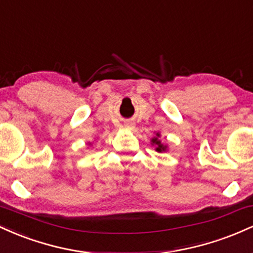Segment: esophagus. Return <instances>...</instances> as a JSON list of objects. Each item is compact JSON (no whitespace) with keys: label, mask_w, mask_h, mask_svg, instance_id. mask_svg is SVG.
<instances>
[{"label":"esophagus","mask_w":253,"mask_h":253,"mask_svg":"<svg viewBox=\"0 0 253 253\" xmlns=\"http://www.w3.org/2000/svg\"><path fill=\"white\" fill-rule=\"evenodd\" d=\"M126 128H127V129H132V128H133L132 124H130V123H128V124H126Z\"/></svg>","instance_id":"esophagus-1"}]
</instances>
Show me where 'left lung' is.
<instances>
[{"instance_id":"obj_1","label":"left lung","mask_w":253,"mask_h":253,"mask_svg":"<svg viewBox=\"0 0 253 253\" xmlns=\"http://www.w3.org/2000/svg\"><path fill=\"white\" fill-rule=\"evenodd\" d=\"M151 145H152V146H155V150L157 151V152H167V151L169 150L168 145L162 143L161 133L159 132H156V135L151 139Z\"/></svg>"}]
</instances>
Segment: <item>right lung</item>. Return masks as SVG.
Masks as SVG:
<instances>
[{"instance_id":"right-lung-1","label":"right lung","mask_w":253,"mask_h":253,"mask_svg":"<svg viewBox=\"0 0 253 253\" xmlns=\"http://www.w3.org/2000/svg\"><path fill=\"white\" fill-rule=\"evenodd\" d=\"M90 144H91V143H89V145H90Z\"/></svg>"}]
</instances>
